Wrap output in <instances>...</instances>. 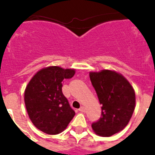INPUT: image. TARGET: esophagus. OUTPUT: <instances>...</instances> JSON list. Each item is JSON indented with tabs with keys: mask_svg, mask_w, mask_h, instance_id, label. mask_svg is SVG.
<instances>
[{
	"mask_svg": "<svg viewBox=\"0 0 155 155\" xmlns=\"http://www.w3.org/2000/svg\"><path fill=\"white\" fill-rule=\"evenodd\" d=\"M79 111H80V112H82V113H84V112H85V108L83 107V106H81V107L79 109Z\"/></svg>",
	"mask_w": 155,
	"mask_h": 155,
	"instance_id": "obj_1",
	"label": "esophagus"
}]
</instances>
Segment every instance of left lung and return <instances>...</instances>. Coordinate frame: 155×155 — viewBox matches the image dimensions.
Instances as JSON below:
<instances>
[{"label":"left lung","mask_w":155,"mask_h":155,"mask_svg":"<svg viewBox=\"0 0 155 155\" xmlns=\"http://www.w3.org/2000/svg\"><path fill=\"white\" fill-rule=\"evenodd\" d=\"M90 78L101 104V117L91 126L98 135L109 137L126 126L135 106L134 91L123 75L104 70Z\"/></svg>","instance_id":"left-lung-1"}]
</instances>
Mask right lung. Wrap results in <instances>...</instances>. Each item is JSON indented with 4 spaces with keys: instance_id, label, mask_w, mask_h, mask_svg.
Listing matches in <instances>:
<instances>
[{
    "instance_id": "obj_1",
    "label": "right lung",
    "mask_w": 155,
    "mask_h": 155,
    "mask_svg": "<svg viewBox=\"0 0 155 155\" xmlns=\"http://www.w3.org/2000/svg\"><path fill=\"white\" fill-rule=\"evenodd\" d=\"M74 74V70L50 66L38 71L29 82L25 91V107L33 124L42 132L61 133L74 116L62 93L63 81Z\"/></svg>"
}]
</instances>
